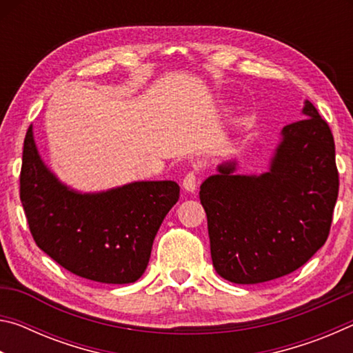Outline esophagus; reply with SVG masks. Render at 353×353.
Returning a JSON list of instances; mask_svg holds the SVG:
<instances>
[{
	"label": "esophagus",
	"mask_w": 353,
	"mask_h": 353,
	"mask_svg": "<svg viewBox=\"0 0 353 353\" xmlns=\"http://www.w3.org/2000/svg\"><path fill=\"white\" fill-rule=\"evenodd\" d=\"M182 187L185 188V191H188V193H193L196 187H198V174H196L194 171H190L188 174L183 177Z\"/></svg>",
	"instance_id": "esophagus-1"
}]
</instances>
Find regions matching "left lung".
Instances as JSON below:
<instances>
[{
    "label": "left lung",
    "instance_id": "8db88e82",
    "mask_svg": "<svg viewBox=\"0 0 353 353\" xmlns=\"http://www.w3.org/2000/svg\"><path fill=\"white\" fill-rule=\"evenodd\" d=\"M303 119L285 126L263 174L218 166L201 185L213 266L240 285L291 274L327 241L339 179L328 124L305 101Z\"/></svg>",
    "mask_w": 353,
    "mask_h": 353
}]
</instances>
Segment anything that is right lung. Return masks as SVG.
<instances>
[{"label":"right lung","instance_id":"add662e5","mask_svg":"<svg viewBox=\"0 0 353 353\" xmlns=\"http://www.w3.org/2000/svg\"><path fill=\"white\" fill-rule=\"evenodd\" d=\"M179 191L174 181H140L81 193L45 165L32 126L26 132L20 199L29 229L46 255L79 277L113 285L139 280Z\"/></svg>","mask_w":353,"mask_h":353}]
</instances>
